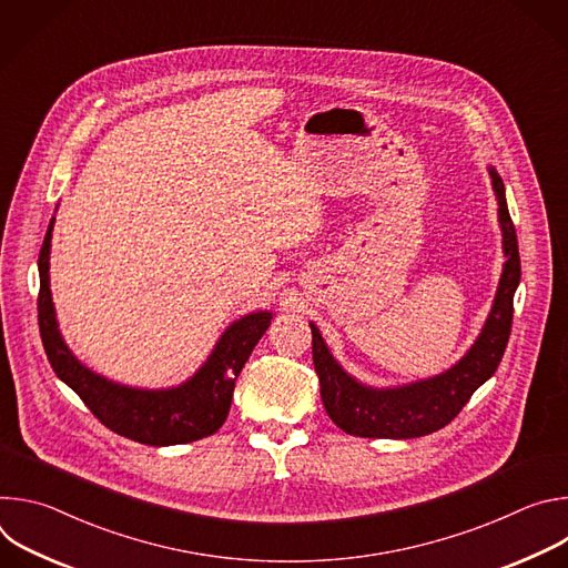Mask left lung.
Returning a JSON list of instances; mask_svg holds the SVG:
<instances>
[{
  "mask_svg": "<svg viewBox=\"0 0 568 568\" xmlns=\"http://www.w3.org/2000/svg\"><path fill=\"white\" fill-rule=\"evenodd\" d=\"M490 178L499 200V222L508 261L483 333L454 368L402 388H368L344 373L323 344L314 323H310L312 362L318 375L323 407H326L331 420L346 434L362 438H418L434 434L449 425L469 402L474 390L495 375L510 339L513 298L521 278V261L504 182L495 169H490Z\"/></svg>",
  "mask_w": 568,
  "mask_h": 568,
  "instance_id": "1",
  "label": "left lung"
}]
</instances>
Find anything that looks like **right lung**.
<instances>
[{"label":"right lung","mask_w":568,"mask_h":568,"mask_svg":"<svg viewBox=\"0 0 568 568\" xmlns=\"http://www.w3.org/2000/svg\"><path fill=\"white\" fill-rule=\"evenodd\" d=\"M53 220L49 222L38 267H40V294H38V323L47 359L53 373L71 386L85 407L114 434L152 445H182L215 434L231 409L235 377L250 359L254 346L270 328L272 314L256 312L235 321L222 335L209 362L200 373L169 390H139L128 388L92 373L80 364L64 346L51 303L49 290V247H51Z\"/></svg>","instance_id":"1"}]
</instances>
